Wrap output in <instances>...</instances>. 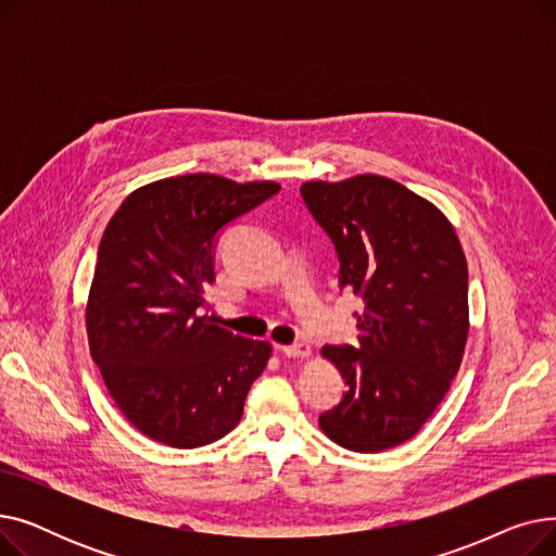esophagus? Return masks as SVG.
<instances>
[{"mask_svg": "<svg viewBox=\"0 0 556 556\" xmlns=\"http://www.w3.org/2000/svg\"><path fill=\"white\" fill-rule=\"evenodd\" d=\"M279 352L288 358H308L311 356V344L306 342H295V344H281L277 346Z\"/></svg>", "mask_w": 556, "mask_h": 556, "instance_id": "esophagus-1", "label": "esophagus"}]
</instances>
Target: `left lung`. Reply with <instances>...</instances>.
Instances as JSON below:
<instances>
[{
	"label": "left lung",
	"mask_w": 556,
	"mask_h": 556,
	"mask_svg": "<svg viewBox=\"0 0 556 556\" xmlns=\"http://www.w3.org/2000/svg\"><path fill=\"white\" fill-rule=\"evenodd\" d=\"M300 191L338 250L340 288L365 302L361 349L323 346L346 392L319 428L356 453L394 448L432 417L462 365L466 256L444 212L386 175L308 180Z\"/></svg>",
	"instance_id": "1"
}]
</instances>
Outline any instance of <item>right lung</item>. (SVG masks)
Wrapping results in <instances>:
<instances>
[{
	"instance_id": "add662e5",
	"label": "right lung",
	"mask_w": 556,
	"mask_h": 556,
	"mask_svg": "<svg viewBox=\"0 0 556 556\" xmlns=\"http://www.w3.org/2000/svg\"><path fill=\"white\" fill-rule=\"evenodd\" d=\"M281 187L187 173L135 189L110 218L85 306L87 342L108 394L146 437L212 444L237 428L273 344L218 325V229Z\"/></svg>"
}]
</instances>
